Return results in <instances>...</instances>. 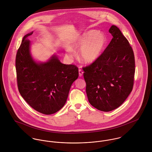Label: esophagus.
<instances>
[{
    "mask_svg": "<svg viewBox=\"0 0 152 152\" xmlns=\"http://www.w3.org/2000/svg\"><path fill=\"white\" fill-rule=\"evenodd\" d=\"M78 72H79V76L80 77H82L83 75V71L81 69H79Z\"/></svg>",
    "mask_w": 152,
    "mask_h": 152,
    "instance_id": "esophagus-1",
    "label": "esophagus"
}]
</instances>
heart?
<instances>
[{"label":"heart","instance_id":"1","mask_svg":"<svg viewBox=\"0 0 152 152\" xmlns=\"http://www.w3.org/2000/svg\"><path fill=\"white\" fill-rule=\"evenodd\" d=\"M108 44L107 36L96 30H90L78 36L66 48L69 57H72L74 50H79L78 57L86 64L96 61L102 55Z\"/></svg>","mask_w":152,"mask_h":152}]
</instances>
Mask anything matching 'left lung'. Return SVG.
I'll use <instances>...</instances> for the list:
<instances>
[{"mask_svg": "<svg viewBox=\"0 0 152 152\" xmlns=\"http://www.w3.org/2000/svg\"><path fill=\"white\" fill-rule=\"evenodd\" d=\"M109 32L113 38L101 57L83 68L88 101L104 112L118 108L132 90L135 71L133 50L116 26Z\"/></svg>", "mask_w": 152, "mask_h": 152, "instance_id": "obj_1", "label": "left lung"}]
</instances>
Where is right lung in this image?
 <instances>
[{"instance_id": "obj_1", "label": "right lung", "mask_w": 152, "mask_h": 152, "mask_svg": "<svg viewBox=\"0 0 152 152\" xmlns=\"http://www.w3.org/2000/svg\"><path fill=\"white\" fill-rule=\"evenodd\" d=\"M25 35L16 57L18 89L26 102L45 115L53 114L62 108L66 101L72 83L78 77V68L61 63L53 54L44 62L33 58L31 43Z\"/></svg>"}]
</instances>
